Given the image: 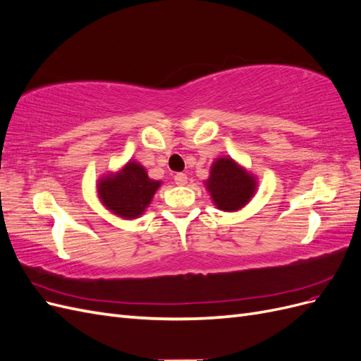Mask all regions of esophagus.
Instances as JSON below:
<instances>
[{"label": "esophagus", "mask_w": 361, "mask_h": 361, "mask_svg": "<svg viewBox=\"0 0 361 361\" xmlns=\"http://www.w3.org/2000/svg\"><path fill=\"white\" fill-rule=\"evenodd\" d=\"M174 182H176V185H179V187H183V185H187L188 182V176L185 173H178L176 176H174Z\"/></svg>", "instance_id": "34e87169"}]
</instances>
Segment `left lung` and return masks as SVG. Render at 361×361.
I'll list each match as a JSON object with an SVG mask.
<instances>
[{
	"label": "left lung",
	"instance_id": "1",
	"mask_svg": "<svg viewBox=\"0 0 361 361\" xmlns=\"http://www.w3.org/2000/svg\"><path fill=\"white\" fill-rule=\"evenodd\" d=\"M204 185L218 209L233 212L241 209L253 197L257 182L253 174L226 157L212 164L209 179Z\"/></svg>",
	"mask_w": 361,
	"mask_h": 361
}]
</instances>
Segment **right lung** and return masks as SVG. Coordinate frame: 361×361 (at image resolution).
Segmentation results:
<instances>
[{
  "instance_id": "obj_1",
  "label": "right lung",
  "mask_w": 361,
  "mask_h": 361,
  "mask_svg": "<svg viewBox=\"0 0 361 361\" xmlns=\"http://www.w3.org/2000/svg\"><path fill=\"white\" fill-rule=\"evenodd\" d=\"M159 187L161 180L150 179L143 166L129 161L122 170L99 180L97 194L106 209L130 220L143 215Z\"/></svg>"
}]
</instances>
